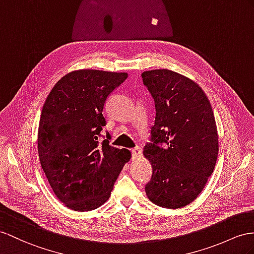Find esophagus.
Listing matches in <instances>:
<instances>
[{
    "label": "esophagus",
    "mask_w": 254,
    "mask_h": 254,
    "mask_svg": "<svg viewBox=\"0 0 254 254\" xmlns=\"http://www.w3.org/2000/svg\"><path fill=\"white\" fill-rule=\"evenodd\" d=\"M132 155H133V159H136L137 157H139V155L141 154V149H140V147H138V146H136V147H134L133 149H132Z\"/></svg>",
    "instance_id": "34e87169"
}]
</instances>
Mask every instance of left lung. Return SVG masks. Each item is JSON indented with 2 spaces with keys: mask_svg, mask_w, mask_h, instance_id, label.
<instances>
[{
  "mask_svg": "<svg viewBox=\"0 0 254 254\" xmlns=\"http://www.w3.org/2000/svg\"><path fill=\"white\" fill-rule=\"evenodd\" d=\"M155 106L144 155L152 175L147 196L163 208H181L198 196L216 165L219 144L210 102L189 78L170 69L141 74Z\"/></svg>",
  "mask_w": 254,
  "mask_h": 254,
  "instance_id": "left-lung-1",
  "label": "left lung"
}]
</instances>
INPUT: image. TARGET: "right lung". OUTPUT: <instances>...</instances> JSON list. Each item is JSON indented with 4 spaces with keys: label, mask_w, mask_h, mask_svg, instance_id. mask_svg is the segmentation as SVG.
<instances>
[{
    "label": "right lung",
    "mask_w": 254,
    "mask_h": 254,
    "mask_svg": "<svg viewBox=\"0 0 254 254\" xmlns=\"http://www.w3.org/2000/svg\"><path fill=\"white\" fill-rule=\"evenodd\" d=\"M127 78V73L71 71L55 84L43 106L37 137L42 168L57 197L75 211L105 203L131 158L127 149L109 145L108 131L102 135L104 106Z\"/></svg>",
    "instance_id": "right-lung-1"
}]
</instances>
